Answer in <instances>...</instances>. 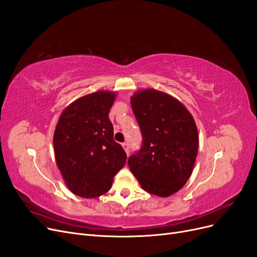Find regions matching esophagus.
<instances>
[{"mask_svg": "<svg viewBox=\"0 0 257 257\" xmlns=\"http://www.w3.org/2000/svg\"><path fill=\"white\" fill-rule=\"evenodd\" d=\"M122 147H123V149H124V151H125L126 155L128 156V155H130V146H128V144H127V143L122 144Z\"/></svg>", "mask_w": 257, "mask_h": 257, "instance_id": "1", "label": "esophagus"}]
</instances>
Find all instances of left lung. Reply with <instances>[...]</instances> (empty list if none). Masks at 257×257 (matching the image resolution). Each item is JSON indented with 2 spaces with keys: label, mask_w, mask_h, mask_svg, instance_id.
<instances>
[{
  "label": "left lung",
  "mask_w": 257,
  "mask_h": 257,
  "mask_svg": "<svg viewBox=\"0 0 257 257\" xmlns=\"http://www.w3.org/2000/svg\"><path fill=\"white\" fill-rule=\"evenodd\" d=\"M143 134V146L128 158L143 189L166 198L190 178L198 155L199 135L192 114L174 96L152 88L131 98Z\"/></svg>",
  "instance_id": "left-lung-1"
}]
</instances>
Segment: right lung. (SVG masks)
I'll use <instances>...</instances> for the list:
<instances>
[{"instance_id": "add662e5", "label": "right lung", "mask_w": 257, "mask_h": 257, "mask_svg": "<svg viewBox=\"0 0 257 257\" xmlns=\"http://www.w3.org/2000/svg\"><path fill=\"white\" fill-rule=\"evenodd\" d=\"M113 91L81 96L63 110L53 137L55 161L67 187L82 198L107 192L125 165L126 154L113 140L108 113Z\"/></svg>"}]
</instances>
